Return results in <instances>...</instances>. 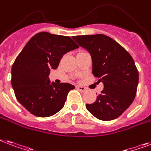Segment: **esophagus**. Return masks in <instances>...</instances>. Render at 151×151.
<instances>
[{"instance_id": "34e87169", "label": "esophagus", "mask_w": 151, "mask_h": 151, "mask_svg": "<svg viewBox=\"0 0 151 151\" xmlns=\"http://www.w3.org/2000/svg\"><path fill=\"white\" fill-rule=\"evenodd\" d=\"M77 88H78V90L81 91H82V92H84V91H86V88L84 86H80V85H78V86H77Z\"/></svg>"}]
</instances>
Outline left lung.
Returning a JSON list of instances; mask_svg holds the SVG:
<instances>
[{
	"instance_id": "8db88e82",
	"label": "left lung",
	"mask_w": 151,
	"mask_h": 151,
	"mask_svg": "<svg viewBox=\"0 0 151 151\" xmlns=\"http://www.w3.org/2000/svg\"><path fill=\"white\" fill-rule=\"evenodd\" d=\"M72 39L90 53L92 73L104 84L96 101L86 104L87 109L100 120L115 119L135 99L139 73L133 59L117 42L105 35H77Z\"/></svg>"
}]
</instances>
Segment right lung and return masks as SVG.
Wrapping results in <instances>:
<instances>
[{"mask_svg":"<svg viewBox=\"0 0 151 151\" xmlns=\"http://www.w3.org/2000/svg\"><path fill=\"white\" fill-rule=\"evenodd\" d=\"M79 46L69 36L42 32L21 51L12 68V85L16 99L29 112L49 117L64 106L67 94L75 86L50 82V70L56 69L63 55Z\"/></svg>","mask_w":151,"mask_h":151,"instance_id":"1","label":"right lung"}]
</instances>
